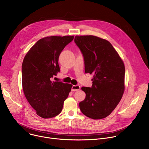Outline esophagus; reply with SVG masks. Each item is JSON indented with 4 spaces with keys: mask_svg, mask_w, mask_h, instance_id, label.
Listing matches in <instances>:
<instances>
[{
    "mask_svg": "<svg viewBox=\"0 0 149 149\" xmlns=\"http://www.w3.org/2000/svg\"><path fill=\"white\" fill-rule=\"evenodd\" d=\"M80 89V86H72L71 88V91H77Z\"/></svg>",
    "mask_w": 149,
    "mask_h": 149,
    "instance_id": "1",
    "label": "esophagus"
}]
</instances>
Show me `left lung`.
Listing matches in <instances>:
<instances>
[{"label":"left lung","instance_id":"1","mask_svg":"<svg viewBox=\"0 0 149 149\" xmlns=\"http://www.w3.org/2000/svg\"><path fill=\"white\" fill-rule=\"evenodd\" d=\"M74 42L82 54L85 72L93 75L91 87L81 88L86 97L79 102V109L91 118H105L115 109L124 93V63L107 40L87 35L76 36Z\"/></svg>","mask_w":149,"mask_h":149}]
</instances>
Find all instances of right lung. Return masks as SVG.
<instances>
[{"label":"right lung","instance_id":"obj_1","mask_svg":"<svg viewBox=\"0 0 149 149\" xmlns=\"http://www.w3.org/2000/svg\"><path fill=\"white\" fill-rule=\"evenodd\" d=\"M73 36H51L39 39L25 55L22 65L24 94L40 117L49 118L62 110L72 85L52 81L60 71L59 56Z\"/></svg>","mask_w":149,"mask_h":149}]
</instances>
